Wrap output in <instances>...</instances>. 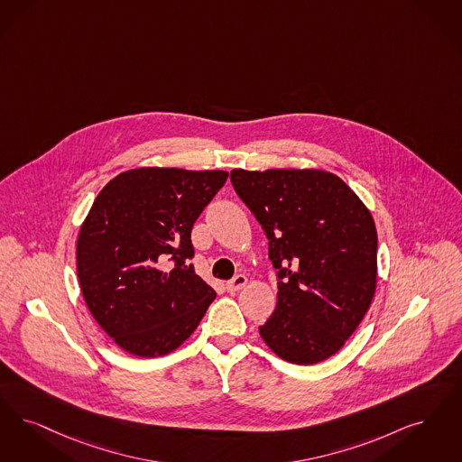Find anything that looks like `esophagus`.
Here are the masks:
<instances>
[{"mask_svg":"<svg viewBox=\"0 0 462 462\" xmlns=\"http://www.w3.org/2000/svg\"><path fill=\"white\" fill-rule=\"evenodd\" d=\"M245 283H247V277H245V275H237V277L232 278L230 282H226L225 287H226L228 292L234 294V292H239L240 289H242Z\"/></svg>","mask_w":462,"mask_h":462,"instance_id":"34e87169","label":"esophagus"}]
</instances>
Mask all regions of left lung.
Segmentation results:
<instances>
[{
    "instance_id": "obj_1",
    "label": "left lung",
    "mask_w": 462,
    "mask_h": 462,
    "mask_svg": "<svg viewBox=\"0 0 462 462\" xmlns=\"http://www.w3.org/2000/svg\"><path fill=\"white\" fill-rule=\"evenodd\" d=\"M230 180L270 240L278 272L277 308L259 335L289 363L328 359L374 296L378 237L368 208L325 170L236 168Z\"/></svg>"
}]
</instances>
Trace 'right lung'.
<instances>
[{
    "instance_id": "obj_1",
    "label": "right lung",
    "mask_w": 462,
    "mask_h": 462,
    "mask_svg": "<svg viewBox=\"0 0 462 462\" xmlns=\"http://www.w3.org/2000/svg\"><path fill=\"white\" fill-rule=\"evenodd\" d=\"M226 177L223 170L134 168L94 199L77 239V277L94 319L124 351H175L215 300L189 263L190 232Z\"/></svg>"
}]
</instances>
